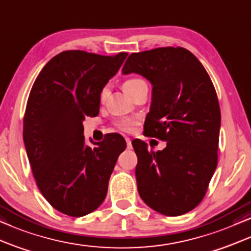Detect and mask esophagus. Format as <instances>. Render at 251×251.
I'll use <instances>...</instances> for the list:
<instances>
[{"label":"esophagus","mask_w":251,"mask_h":251,"mask_svg":"<svg viewBox=\"0 0 251 251\" xmlns=\"http://www.w3.org/2000/svg\"><path fill=\"white\" fill-rule=\"evenodd\" d=\"M125 141H126V145H127V148H129V147L132 146L131 139H129V138H125Z\"/></svg>","instance_id":"1"}]
</instances>
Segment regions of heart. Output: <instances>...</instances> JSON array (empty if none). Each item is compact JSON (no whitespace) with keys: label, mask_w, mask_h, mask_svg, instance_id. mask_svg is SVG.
<instances>
[{"label":"heart","mask_w":251,"mask_h":251,"mask_svg":"<svg viewBox=\"0 0 251 251\" xmlns=\"http://www.w3.org/2000/svg\"><path fill=\"white\" fill-rule=\"evenodd\" d=\"M145 82L142 79H139V78H131L128 80H126L125 82H124V91H125L127 94H129L133 89L135 88L136 86L140 85V83ZM106 94H108V89L106 88H103L101 91V94H100V100L103 102L106 98ZM133 124H134V120L133 119H129V118H120L116 122V126L118 127L120 131L123 132H129L132 129V126Z\"/></svg>","instance_id":"b5f03b06"}]
</instances>
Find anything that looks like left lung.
Here are the masks:
<instances>
[{
  "label": "left lung",
  "mask_w": 251,
  "mask_h": 251,
  "mask_svg": "<svg viewBox=\"0 0 251 251\" xmlns=\"http://www.w3.org/2000/svg\"><path fill=\"white\" fill-rule=\"evenodd\" d=\"M122 71L151 83L145 132L166 141L158 151L141 140L132 142L138 192L155 211L183 215L204 198L217 168L220 109L213 83L201 62L180 47L132 53Z\"/></svg>",
  "instance_id": "obj_1"
}]
</instances>
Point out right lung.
Returning a JSON list of instances; mask_svg holds the SVG:
<instances>
[{"instance_id": "1", "label": "right lung", "mask_w": 251, "mask_h": 251, "mask_svg": "<svg viewBox=\"0 0 251 251\" xmlns=\"http://www.w3.org/2000/svg\"><path fill=\"white\" fill-rule=\"evenodd\" d=\"M127 52L116 56L68 50L52 57L29 93L23 138L33 176L51 206L82 217L104 201L117 158L126 148L113 133L86 145L82 122L100 111V94Z\"/></svg>"}]
</instances>
